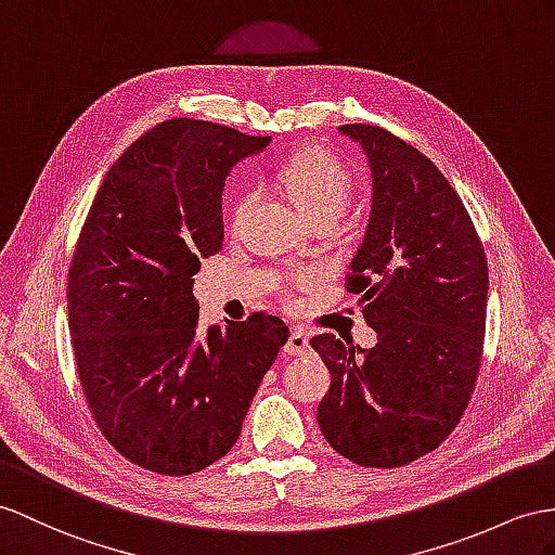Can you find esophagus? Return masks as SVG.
I'll return each mask as SVG.
<instances>
[{"label": "esophagus", "mask_w": 555, "mask_h": 555, "mask_svg": "<svg viewBox=\"0 0 555 555\" xmlns=\"http://www.w3.org/2000/svg\"><path fill=\"white\" fill-rule=\"evenodd\" d=\"M286 351L293 353V357H305V353L309 351V335L305 328H300V325H295V328L291 331Z\"/></svg>", "instance_id": "34e87169"}]
</instances>
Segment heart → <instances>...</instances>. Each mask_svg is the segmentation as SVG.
Returning a JSON list of instances; mask_svg holds the SVG:
<instances>
[{
  "label": "heart",
  "mask_w": 555,
  "mask_h": 555,
  "mask_svg": "<svg viewBox=\"0 0 555 555\" xmlns=\"http://www.w3.org/2000/svg\"><path fill=\"white\" fill-rule=\"evenodd\" d=\"M279 188L288 202L311 222L321 216H343L353 194V178L349 168L325 152H300L279 170ZM250 196L238 202L234 218L244 216Z\"/></svg>",
  "instance_id": "b5f03b06"
}]
</instances>
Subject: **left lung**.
I'll use <instances>...</instances> for the list:
<instances>
[{
	"mask_svg": "<svg viewBox=\"0 0 555 555\" xmlns=\"http://www.w3.org/2000/svg\"><path fill=\"white\" fill-rule=\"evenodd\" d=\"M339 133L371 166V216L347 291L361 295L377 345L311 337L331 371L317 420L343 457L393 468L443 443L472 399L488 262L462 198L420 150L371 124Z\"/></svg>",
	"mask_w": 555,
	"mask_h": 555,
	"instance_id": "1",
	"label": "left lung"
}]
</instances>
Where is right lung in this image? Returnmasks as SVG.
<instances>
[{"label": "right lung", "mask_w": 555, "mask_h": 555, "mask_svg": "<svg viewBox=\"0 0 555 555\" xmlns=\"http://www.w3.org/2000/svg\"><path fill=\"white\" fill-rule=\"evenodd\" d=\"M269 145L198 119H168L107 170L67 281L79 382L126 460L190 476L224 457L264 373L288 343L279 317L198 331L192 293L222 248L230 170Z\"/></svg>", "instance_id": "right-lung-1"}]
</instances>
